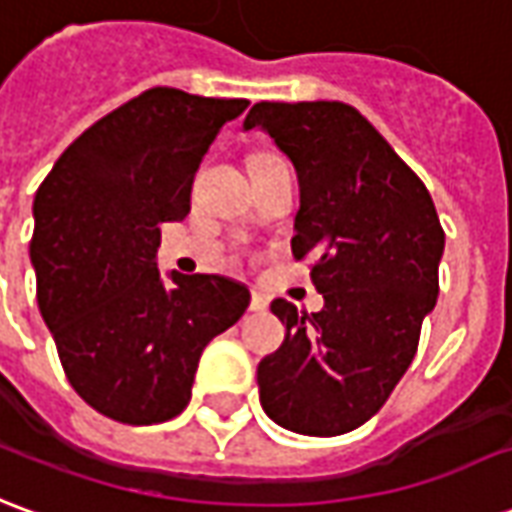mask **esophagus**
<instances>
[{
    "label": "esophagus",
    "instance_id": "obj_1",
    "mask_svg": "<svg viewBox=\"0 0 512 512\" xmlns=\"http://www.w3.org/2000/svg\"><path fill=\"white\" fill-rule=\"evenodd\" d=\"M250 311H267V300L262 295H250Z\"/></svg>",
    "mask_w": 512,
    "mask_h": 512
}]
</instances>
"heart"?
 Instances as JSON below:
<instances>
[{
	"label": "heart",
	"mask_w": 512,
	"mask_h": 512,
	"mask_svg": "<svg viewBox=\"0 0 512 512\" xmlns=\"http://www.w3.org/2000/svg\"><path fill=\"white\" fill-rule=\"evenodd\" d=\"M256 157H264V154H256ZM250 159H253V157H250Z\"/></svg>",
	"instance_id": "1"
}]
</instances>
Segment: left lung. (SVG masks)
I'll use <instances>...</instances> for the list:
<instances>
[{"mask_svg":"<svg viewBox=\"0 0 512 512\" xmlns=\"http://www.w3.org/2000/svg\"><path fill=\"white\" fill-rule=\"evenodd\" d=\"M253 126L295 162L292 256L325 297L317 314L273 300L286 336L259 364V400L292 433L342 436L411 366L436 306L444 228L422 179L350 104L259 101L245 118Z\"/></svg>","mask_w":512,"mask_h":512,"instance_id":"8db88e82","label":"left lung"}]
</instances>
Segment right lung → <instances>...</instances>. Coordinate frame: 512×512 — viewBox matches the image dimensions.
Returning <instances> with one entry per match:
<instances>
[{
	"instance_id": "right-lung-1",
	"label": "right lung",
	"mask_w": 512,
	"mask_h": 512,
	"mask_svg": "<svg viewBox=\"0 0 512 512\" xmlns=\"http://www.w3.org/2000/svg\"><path fill=\"white\" fill-rule=\"evenodd\" d=\"M245 107L143 90L79 134L38 187V308L68 383L107 419L179 416L204 347L248 308L237 281L173 273L168 286L154 262L159 226L187 217L206 151Z\"/></svg>"
}]
</instances>
